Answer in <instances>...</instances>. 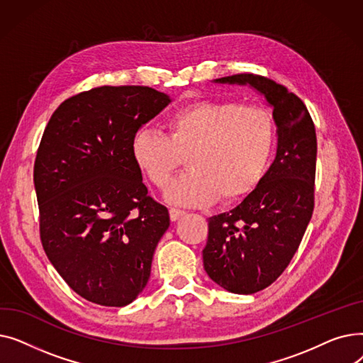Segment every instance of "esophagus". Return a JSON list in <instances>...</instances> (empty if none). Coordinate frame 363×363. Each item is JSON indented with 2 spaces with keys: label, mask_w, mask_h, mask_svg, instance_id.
I'll return each instance as SVG.
<instances>
[{
  "label": "esophagus",
  "mask_w": 363,
  "mask_h": 363,
  "mask_svg": "<svg viewBox=\"0 0 363 363\" xmlns=\"http://www.w3.org/2000/svg\"><path fill=\"white\" fill-rule=\"evenodd\" d=\"M185 215V212L184 211H181V208H175V207H172L170 211H169V216H170V220L172 222H175V220H178L179 218H182Z\"/></svg>",
  "instance_id": "obj_1"
}]
</instances>
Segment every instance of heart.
<instances>
[{
    "label": "heart",
    "mask_w": 363,
    "mask_h": 363,
    "mask_svg": "<svg viewBox=\"0 0 363 363\" xmlns=\"http://www.w3.org/2000/svg\"><path fill=\"white\" fill-rule=\"evenodd\" d=\"M164 133L141 128L130 152L147 179L163 189L186 156L188 172L172 184L167 201L206 206L218 197L235 201L249 196L268 170L275 125L271 114L233 100H199L172 110Z\"/></svg>",
    "instance_id": "b5f03b06"
}]
</instances>
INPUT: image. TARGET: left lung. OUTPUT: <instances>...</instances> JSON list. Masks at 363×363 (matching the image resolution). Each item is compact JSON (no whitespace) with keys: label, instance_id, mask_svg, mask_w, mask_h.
Instances as JSON below:
<instances>
[{"label":"left lung","instance_id":"left-lung-1","mask_svg":"<svg viewBox=\"0 0 363 363\" xmlns=\"http://www.w3.org/2000/svg\"><path fill=\"white\" fill-rule=\"evenodd\" d=\"M219 84L250 85L264 95L277 125V157L256 189L233 211L208 218L204 271L222 289L253 294L285 271L313 213L316 132L296 94L272 79L240 73Z\"/></svg>","mask_w":363,"mask_h":363}]
</instances>
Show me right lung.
<instances>
[{"label": "right lung", "mask_w": 363, "mask_h": 363, "mask_svg": "<svg viewBox=\"0 0 363 363\" xmlns=\"http://www.w3.org/2000/svg\"><path fill=\"white\" fill-rule=\"evenodd\" d=\"M169 103L150 86H99L63 101L44 130L33 166L41 242L69 287L95 304L138 297L169 228L130 152Z\"/></svg>", "instance_id": "right-lung-1"}]
</instances>
